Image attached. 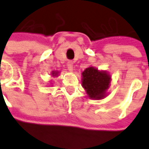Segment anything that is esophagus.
I'll return each mask as SVG.
<instances>
[{"label": "esophagus", "mask_w": 149, "mask_h": 149, "mask_svg": "<svg viewBox=\"0 0 149 149\" xmlns=\"http://www.w3.org/2000/svg\"><path fill=\"white\" fill-rule=\"evenodd\" d=\"M67 67H68V68L70 72H72L73 70V63L72 61H68V63H67Z\"/></svg>", "instance_id": "34e87169"}]
</instances>
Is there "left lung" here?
I'll use <instances>...</instances> for the list:
<instances>
[{
	"label": "left lung",
	"mask_w": 149,
	"mask_h": 149,
	"mask_svg": "<svg viewBox=\"0 0 149 149\" xmlns=\"http://www.w3.org/2000/svg\"><path fill=\"white\" fill-rule=\"evenodd\" d=\"M81 84L90 99L100 100L106 96V91L110 87L111 77L105 71H99L89 67L82 72Z\"/></svg>",
	"instance_id": "1"
}]
</instances>
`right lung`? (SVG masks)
I'll return each instance as SVG.
<instances>
[{"instance_id":"1","label":"right lung","mask_w":149,"mask_h":149,"mask_svg":"<svg viewBox=\"0 0 149 149\" xmlns=\"http://www.w3.org/2000/svg\"><path fill=\"white\" fill-rule=\"evenodd\" d=\"M51 74H52V76H53V77H58V72H57V71H53Z\"/></svg>"}]
</instances>
